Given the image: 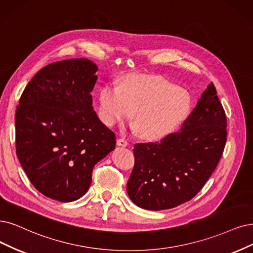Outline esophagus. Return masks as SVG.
Returning <instances> with one entry per match:
<instances>
[{"label": "esophagus", "mask_w": 253, "mask_h": 253, "mask_svg": "<svg viewBox=\"0 0 253 253\" xmlns=\"http://www.w3.org/2000/svg\"><path fill=\"white\" fill-rule=\"evenodd\" d=\"M117 145H118V146H121V147H127V146H128V142L126 141V139H125L124 137H120V138H118Z\"/></svg>", "instance_id": "esophagus-1"}]
</instances>
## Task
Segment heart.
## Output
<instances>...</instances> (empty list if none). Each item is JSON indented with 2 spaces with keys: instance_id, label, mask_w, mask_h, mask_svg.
I'll return each mask as SVG.
<instances>
[{
  "instance_id": "1",
  "label": "heart",
  "mask_w": 253,
  "mask_h": 253,
  "mask_svg": "<svg viewBox=\"0 0 253 253\" xmlns=\"http://www.w3.org/2000/svg\"><path fill=\"white\" fill-rule=\"evenodd\" d=\"M100 115L107 125L128 119L149 139L162 138L178 127L192 108L190 92L161 76L133 75L120 87L108 84L100 91Z\"/></svg>"
}]
</instances>
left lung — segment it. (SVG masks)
I'll use <instances>...</instances> for the list:
<instances>
[{
    "mask_svg": "<svg viewBox=\"0 0 253 253\" xmlns=\"http://www.w3.org/2000/svg\"><path fill=\"white\" fill-rule=\"evenodd\" d=\"M226 116L213 84L209 85L181 130L162 142L135 144L129 198L148 211L178 207L209 180L226 143Z\"/></svg>",
    "mask_w": 253,
    "mask_h": 253,
    "instance_id": "8db88e82",
    "label": "left lung"
}]
</instances>
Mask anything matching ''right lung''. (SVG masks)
Listing matches in <instances>:
<instances>
[{
  "label": "right lung",
  "mask_w": 253,
  "mask_h": 253,
  "mask_svg": "<svg viewBox=\"0 0 253 253\" xmlns=\"http://www.w3.org/2000/svg\"><path fill=\"white\" fill-rule=\"evenodd\" d=\"M98 67L85 58L51 63L27 84L15 111L16 155L42 195L60 202L88 191L95 165L116 134L92 107Z\"/></svg>",
  "instance_id": "right-lung-1"
}]
</instances>
